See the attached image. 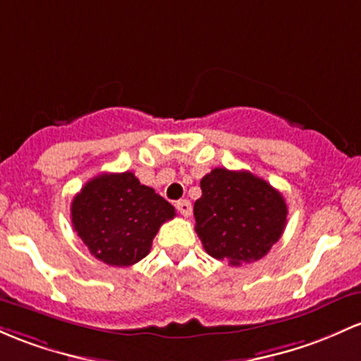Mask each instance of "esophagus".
<instances>
[{"label": "esophagus", "instance_id": "1", "mask_svg": "<svg viewBox=\"0 0 361 361\" xmlns=\"http://www.w3.org/2000/svg\"><path fill=\"white\" fill-rule=\"evenodd\" d=\"M176 209H178V212L183 214L185 217L192 216V204H190V200H187V199L178 200L176 202Z\"/></svg>", "mask_w": 361, "mask_h": 361}]
</instances>
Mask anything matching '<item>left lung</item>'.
<instances>
[{
	"instance_id": "8db88e82",
	"label": "left lung",
	"mask_w": 361,
	"mask_h": 361,
	"mask_svg": "<svg viewBox=\"0 0 361 361\" xmlns=\"http://www.w3.org/2000/svg\"><path fill=\"white\" fill-rule=\"evenodd\" d=\"M200 188L193 216L205 252L231 265L267 255L286 228L284 197L255 174L226 168L205 174Z\"/></svg>"
}]
</instances>
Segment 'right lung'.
<instances>
[{
    "label": "right lung",
    "mask_w": 361,
    "mask_h": 361,
    "mask_svg": "<svg viewBox=\"0 0 361 361\" xmlns=\"http://www.w3.org/2000/svg\"><path fill=\"white\" fill-rule=\"evenodd\" d=\"M174 216L173 205L132 171L99 174L71 202L77 235L96 259L114 267L144 259L161 224Z\"/></svg>",
    "instance_id": "right-lung-1"
}]
</instances>
